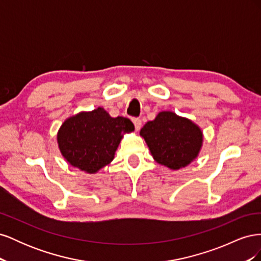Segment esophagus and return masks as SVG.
Returning a JSON list of instances; mask_svg holds the SVG:
<instances>
[{
  "instance_id": "1",
  "label": "esophagus",
  "mask_w": 261,
  "mask_h": 261,
  "mask_svg": "<svg viewBox=\"0 0 261 261\" xmlns=\"http://www.w3.org/2000/svg\"><path fill=\"white\" fill-rule=\"evenodd\" d=\"M133 123L135 125V129L138 132L141 127V120L140 118H133Z\"/></svg>"
}]
</instances>
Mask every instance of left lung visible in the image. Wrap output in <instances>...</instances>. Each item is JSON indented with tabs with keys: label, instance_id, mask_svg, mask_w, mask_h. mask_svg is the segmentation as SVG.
Instances as JSON below:
<instances>
[{
	"label": "left lung",
	"instance_id": "left-lung-1",
	"mask_svg": "<svg viewBox=\"0 0 261 261\" xmlns=\"http://www.w3.org/2000/svg\"><path fill=\"white\" fill-rule=\"evenodd\" d=\"M140 136L155 162L171 170H179L198 156L203 135L200 127L174 112L162 111L140 129Z\"/></svg>",
	"mask_w": 261,
	"mask_h": 261
}]
</instances>
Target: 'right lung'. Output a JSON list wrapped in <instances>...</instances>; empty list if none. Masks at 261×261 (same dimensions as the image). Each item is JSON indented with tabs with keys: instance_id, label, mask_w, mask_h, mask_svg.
I'll return each instance as SVG.
<instances>
[{
	"instance_id": "right-lung-1",
	"label": "right lung",
	"mask_w": 261,
	"mask_h": 261,
	"mask_svg": "<svg viewBox=\"0 0 261 261\" xmlns=\"http://www.w3.org/2000/svg\"><path fill=\"white\" fill-rule=\"evenodd\" d=\"M134 129L129 118L110 116L103 108L80 112L60 127L59 149L70 165L94 174L111 163L124 134Z\"/></svg>"
}]
</instances>
